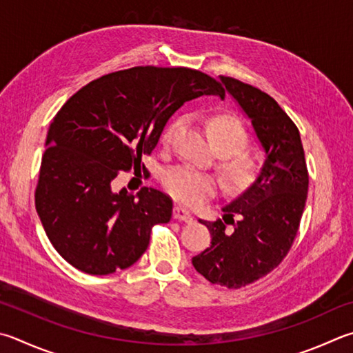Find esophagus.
<instances>
[{"mask_svg":"<svg viewBox=\"0 0 353 353\" xmlns=\"http://www.w3.org/2000/svg\"><path fill=\"white\" fill-rule=\"evenodd\" d=\"M172 217H174V219H177V221H182V222H187V223L193 222V219H194L193 214H191L188 210H185L182 207H174V210H172Z\"/></svg>","mask_w":353,"mask_h":353,"instance_id":"1","label":"esophagus"}]
</instances>
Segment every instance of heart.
<instances>
[{"label":"heart","mask_w":353,"mask_h":353,"mask_svg":"<svg viewBox=\"0 0 353 353\" xmlns=\"http://www.w3.org/2000/svg\"><path fill=\"white\" fill-rule=\"evenodd\" d=\"M181 126V120L174 121L165 134V142H171ZM210 142L219 154L228 156L223 162V170L230 183H233L234 187H245L253 181L256 172L254 165L247 157L236 156V152L245 148L248 142L247 132L238 119L233 115H217L210 125ZM163 185L172 197L187 205L202 203L216 190L213 177L191 170L188 166H176L166 171Z\"/></svg>","instance_id":"1"}]
</instances>
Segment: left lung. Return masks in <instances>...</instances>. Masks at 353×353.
<instances>
[{"mask_svg":"<svg viewBox=\"0 0 353 353\" xmlns=\"http://www.w3.org/2000/svg\"><path fill=\"white\" fill-rule=\"evenodd\" d=\"M219 80L252 125L264 160L253 183L222 207L223 221L199 219L211 233V247L191 262L211 284L239 288L272 272L290 250L309 176L299 131L283 108L232 77L221 75ZM225 223L234 225L232 232L225 230Z\"/></svg>","mask_w":353,"mask_h":353,"instance_id":"8db88e82","label":"left lung"}]
</instances>
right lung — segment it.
<instances>
[{
  "label": "right lung",
  "mask_w": 353,
  "mask_h": 353,
  "mask_svg": "<svg viewBox=\"0 0 353 353\" xmlns=\"http://www.w3.org/2000/svg\"><path fill=\"white\" fill-rule=\"evenodd\" d=\"M201 95H222L207 74L139 66L100 77L75 92L49 126L35 208L54 248L89 274L131 267L151 227L170 222L171 199L145 187L112 190L119 171L156 148L166 121Z\"/></svg>",
  "instance_id": "1"
}]
</instances>
